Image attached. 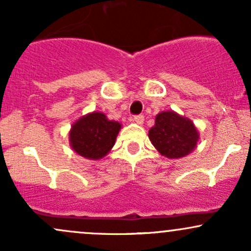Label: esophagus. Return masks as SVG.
<instances>
[{"instance_id":"obj_1","label":"esophagus","mask_w":251,"mask_h":251,"mask_svg":"<svg viewBox=\"0 0 251 251\" xmlns=\"http://www.w3.org/2000/svg\"><path fill=\"white\" fill-rule=\"evenodd\" d=\"M132 122H134L135 124H138V125H142L144 123V116L142 114H138V116H133L132 117Z\"/></svg>"}]
</instances>
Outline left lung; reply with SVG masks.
Returning <instances> with one entry per match:
<instances>
[{
	"mask_svg": "<svg viewBox=\"0 0 251 251\" xmlns=\"http://www.w3.org/2000/svg\"><path fill=\"white\" fill-rule=\"evenodd\" d=\"M149 138L163 155L177 159L194 151L200 135L191 120L168 111L160 112L155 117L154 126L149 131Z\"/></svg>",
	"mask_w": 251,
	"mask_h": 251,
	"instance_id": "1",
	"label": "left lung"
}]
</instances>
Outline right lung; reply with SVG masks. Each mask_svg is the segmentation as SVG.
Returning a JSON list of instances; mask_svg holds the SVG:
<instances>
[{
	"label": "right lung",
	"instance_id": "obj_1",
	"mask_svg": "<svg viewBox=\"0 0 251 251\" xmlns=\"http://www.w3.org/2000/svg\"><path fill=\"white\" fill-rule=\"evenodd\" d=\"M120 127L122 125L119 123L108 120L103 113H89L72 126L70 132L72 149L88 159H100L113 148Z\"/></svg>",
	"mask_w": 251,
	"mask_h": 251
}]
</instances>
